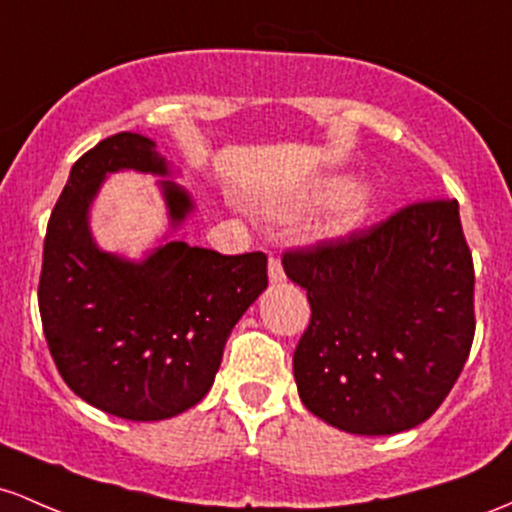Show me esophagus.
Returning <instances> with one entry per match:
<instances>
[{
    "label": "esophagus",
    "instance_id": "1",
    "mask_svg": "<svg viewBox=\"0 0 512 512\" xmlns=\"http://www.w3.org/2000/svg\"><path fill=\"white\" fill-rule=\"evenodd\" d=\"M286 279L284 269H282V262L277 260V257H269V282L272 284H282Z\"/></svg>",
    "mask_w": 512,
    "mask_h": 512
}]
</instances>
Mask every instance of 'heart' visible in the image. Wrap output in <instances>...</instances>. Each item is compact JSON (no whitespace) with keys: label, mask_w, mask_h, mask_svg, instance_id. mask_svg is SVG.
<instances>
[{"label":"heart","mask_w":512,"mask_h":512,"mask_svg":"<svg viewBox=\"0 0 512 512\" xmlns=\"http://www.w3.org/2000/svg\"><path fill=\"white\" fill-rule=\"evenodd\" d=\"M303 204L316 206L330 201L328 221L335 233L355 228L369 209H372V192L364 184H352L345 177H325L313 184L306 194L301 196Z\"/></svg>","instance_id":"heart-1"}]
</instances>
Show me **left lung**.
Masks as SVG:
<instances>
[{
  "mask_svg": "<svg viewBox=\"0 0 512 512\" xmlns=\"http://www.w3.org/2000/svg\"><path fill=\"white\" fill-rule=\"evenodd\" d=\"M282 262L311 303L294 352L303 406L352 435L428 420L462 374L476 328L457 201H418Z\"/></svg>",
  "mask_w": 512,
  "mask_h": 512,
  "instance_id": "8db88e82",
  "label": "left lung"
}]
</instances>
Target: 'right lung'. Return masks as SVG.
I'll use <instances>...</instances> for the list:
<instances>
[{
  "label": "right lung",
  "instance_id": "1",
  "mask_svg": "<svg viewBox=\"0 0 512 512\" xmlns=\"http://www.w3.org/2000/svg\"><path fill=\"white\" fill-rule=\"evenodd\" d=\"M172 177L140 133L101 140L72 165L48 221L38 284L43 333L60 376L82 401L126 420H165L209 393L223 347L267 289V255H221L172 240L194 199L160 179L170 233L143 260L104 252L89 209L106 174Z\"/></svg>",
  "mask_w": 512,
  "mask_h": 512
}]
</instances>
